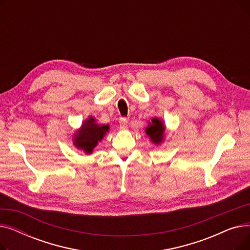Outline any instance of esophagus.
Listing matches in <instances>:
<instances>
[{
    "mask_svg": "<svg viewBox=\"0 0 250 250\" xmlns=\"http://www.w3.org/2000/svg\"><path fill=\"white\" fill-rule=\"evenodd\" d=\"M118 123H120V125H121L122 128H125L126 125H127L128 121H127L126 117H121L120 121H118Z\"/></svg>",
    "mask_w": 250,
    "mask_h": 250,
    "instance_id": "1",
    "label": "esophagus"
}]
</instances>
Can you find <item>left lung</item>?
<instances>
[{"instance_id":"1","label":"left lung","mask_w":250,"mask_h":250,"mask_svg":"<svg viewBox=\"0 0 250 250\" xmlns=\"http://www.w3.org/2000/svg\"><path fill=\"white\" fill-rule=\"evenodd\" d=\"M165 132V126L159 118H153L152 123L146 128V134L151 138L153 143L160 144L163 141V136Z\"/></svg>"}]
</instances>
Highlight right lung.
<instances>
[{
    "label": "right lung",
    "mask_w": 250,
    "mask_h": 250,
    "mask_svg": "<svg viewBox=\"0 0 250 250\" xmlns=\"http://www.w3.org/2000/svg\"><path fill=\"white\" fill-rule=\"evenodd\" d=\"M108 125H98L95 124L93 117H89L74 137L75 146L90 154L96 147L98 142L108 132Z\"/></svg>",
    "instance_id": "1"
}]
</instances>
